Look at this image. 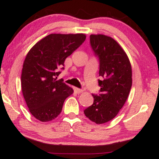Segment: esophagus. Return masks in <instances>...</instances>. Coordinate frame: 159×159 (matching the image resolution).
Segmentation results:
<instances>
[{
  "mask_svg": "<svg viewBox=\"0 0 159 159\" xmlns=\"http://www.w3.org/2000/svg\"><path fill=\"white\" fill-rule=\"evenodd\" d=\"M74 91L76 93H82L83 91H84V90L83 89H79V88H76V87H74Z\"/></svg>",
  "mask_w": 159,
  "mask_h": 159,
  "instance_id": "obj_1",
  "label": "esophagus"
}]
</instances>
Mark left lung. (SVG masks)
<instances>
[{"mask_svg":"<svg viewBox=\"0 0 159 159\" xmlns=\"http://www.w3.org/2000/svg\"><path fill=\"white\" fill-rule=\"evenodd\" d=\"M90 44L99 62V94L84 111L86 117L103 124L116 117L128 97L132 86V68L126 53L110 37L90 35Z\"/></svg>","mask_w":159,"mask_h":159,"instance_id":"8db88e82","label":"left lung"}]
</instances>
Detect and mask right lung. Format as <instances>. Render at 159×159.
<instances>
[{
	"mask_svg": "<svg viewBox=\"0 0 159 159\" xmlns=\"http://www.w3.org/2000/svg\"><path fill=\"white\" fill-rule=\"evenodd\" d=\"M86 39L84 34H51L36 43L22 68L21 90L31 114L41 122L51 121L62 111L73 90L57 80L67 57Z\"/></svg>",
	"mask_w": 159,
	"mask_h": 159,
	"instance_id": "1",
	"label": "right lung"
}]
</instances>
